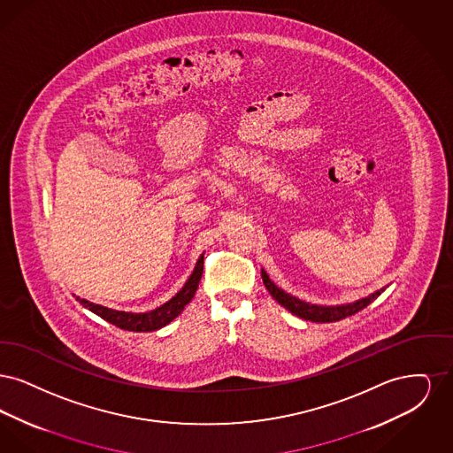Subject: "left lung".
Here are the masks:
<instances>
[{
    "label": "left lung",
    "instance_id": "1",
    "mask_svg": "<svg viewBox=\"0 0 453 453\" xmlns=\"http://www.w3.org/2000/svg\"><path fill=\"white\" fill-rule=\"evenodd\" d=\"M261 279H263L266 290L270 292V296L280 305H283L288 312H292L294 316L305 319V321H312V323H334V321L345 319L348 316L357 314L358 311L365 309L370 302L375 301L388 288V287H382L380 290H375L373 294L366 296L364 299H358V301L338 303V305H321V303L301 301V299L290 296L288 292L281 290L279 285H275V281L270 280L268 273L263 268H261Z\"/></svg>",
    "mask_w": 453,
    "mask_h": 453
}]
</instances>
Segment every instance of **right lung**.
<instances>
[{
    "mask_svg": "<svg viewBox=\"0 0 453 453\" xmlns=\"http://www.w3.org/2000/svg\"><path fill=\"white\" fill-rule=\"evenodd\" d=\"M202 272H203V255H200L192 275L188 277V280L185 281V285L174 294V297L152 311H146V312L117 311V309H110L105 305H100V303H95L87 299H80V297H76V301L80 302L88 311H91L93 314L100 316L102 319H105L120 329L137 331V333L156 331V329H161L166 324L172 323L174 318H178L181 314L185 305L194 299L195 292L198 288V281L202 279Z\"/></svg>",
    "mask_w": 453,
    "mask_h": 453,
    "instance_id": "add662e5",
    "label": "right lung"
}]
</instances>
